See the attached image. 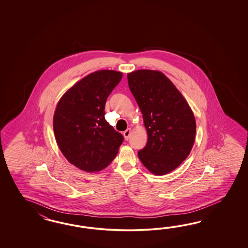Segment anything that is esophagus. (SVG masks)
I'll use <instances>...</instances> for the list:
<instances>
[{"label": "esophagus", "mask_w": 248, "mask_h": 248, "mask_svg": "<svg viewBox=\"0 0 248 248\" xmlns=\"http://www.w3.org/2000/svg\"><path fill=\"white\" fill-rule=\"evenodd\" d=\"M130 134H131V129H130V128L127 129V130H125V131L124 132V138H125V140H128V139H129Z\"/></svg>", "instance_id": "1"}]
</instances>
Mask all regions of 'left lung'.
<instances>
[{
  "label": "left lung",
  "mask_w": 248,
  "mask_h": 248,
  "mask_svg": "<svg viewBox=\"0 0 248 248\" xmlns=\"http://www.w3.org/2000/svg\"><path fill=\"white\" fill-rule=\"evenodd\" d=\"M127 79L148 135L138 157L154 174L170 173L186 159L195 143L194 113L163 73L138 70L128 74Z\"/></svg>",
  "instance_id": "8db88e82"
}]
</instances>
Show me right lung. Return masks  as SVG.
<instances>
[{"label":"right lung","instance_id":"obj_1","mask_svg":"<svg viewBox=\"0 0 248 248\" xmlns=\"http://www.w3.org/2000/svg\"><path fill=\"white\" fill-rule=\"evenodd\" d=\"M123 74L102 70L85 76L61 98L53 132L68 161L86 172H97L113 161L124 136L105 120L106 100Z\"/></svg>","mask_w":248,"mask_h":248}]
</instances>
